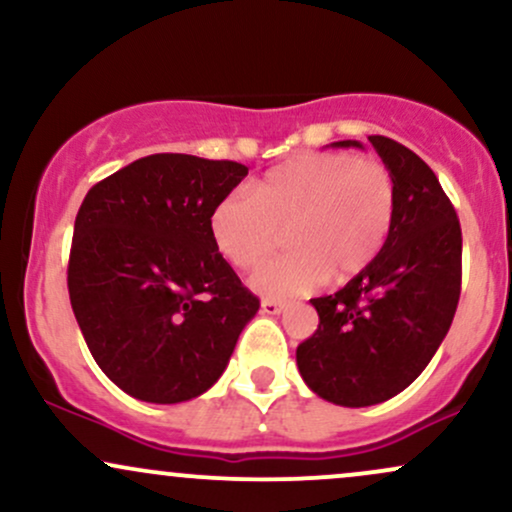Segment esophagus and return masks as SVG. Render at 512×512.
<instances>
[{"label": "esophagus", "instance_id": "obj_1", "mask_svg": "<svg viewBox=\"0 0 512 512\" xmlns=\"http://www.w3.org/2000/svg\"><path fill=\"white\" fill-rule=\"evenodd\" d=\"M284 310V303L274 301V298H264L262 301V313L264 315H279Z\"/></svg>", "mask_w": 512, "mask_h": 512}]
</instances>
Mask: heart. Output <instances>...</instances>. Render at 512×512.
<instances>
[{
	"instance_id": "1",
	"label": "heart",
	"mask_w": 512,
	"mask_h": 512,
	"mask_svg": "<svg viewBox=\"0 0 512 512\" xmlns=\"http://www.w3.org/2000/svg\"><path fill=\"white\" fill-rule=\"evenodd\" d=\"M395 223V182L383 163L349 154H305L269 170L250 197L228 195L211 211L216 250L252 269L289 236L293 252L262 264L252 286L298 296L322 279L344 284L383 250Z\"/></svg>"
}]
</instances>
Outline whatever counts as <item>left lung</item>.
<instances>
[{"label":"left lung","mask_w":512,"mask_h":512,"mask_svg":"<svg viewBox=\"0 0 512 512\" xmlns=\"http://www.w3.org/2000/svg\"><path fill=\"white\" fill-rule=\"evenodd\" d=\"M368 142L395 182V223L361 274L310 301L320 325L296 349L305 385L339 407L407 390L448 334L462 284L460 221L436 173L395 139ZM332 146L363 149L354 139Z\"/></svg>","instance_id":"obj_1"}]
</instances>
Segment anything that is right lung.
Returning a JSON list of instances; mask_svg holds the SVG:
<instances>
[{
    "mask_svg": "<svg viewBox=\"0 0 512 512\" xmlns=\"http://www.w3.org/2000/svg\"><path fill=\"white\" fill-rule=\"evenodd\" d=\"M245 175L236 161L154 154L81 202L69 301L91 356L129 397L178 404L207 392L260 310L209 231Z\"/></svg>",
    "mask_w": 512,
    "mask_h": 512,
    "instance_id": "add662e5",
    "label": "right lung"
}]
</instances>
